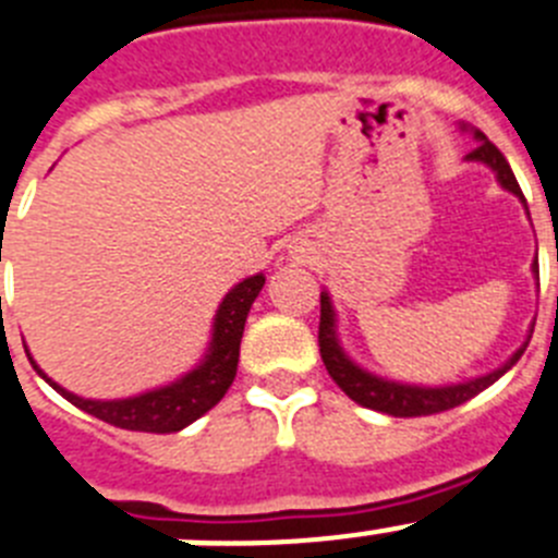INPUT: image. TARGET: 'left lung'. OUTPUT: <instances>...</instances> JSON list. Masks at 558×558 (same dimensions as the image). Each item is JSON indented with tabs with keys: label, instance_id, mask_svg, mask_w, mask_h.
Returning <instances> with one entry per match:
<instances>
[{
	"label": "left lung",
	"instance_id": "left-lung-1",
	"mask_svg": "<svg viewBox=\"0 0 558 558\" xmlns=\"http://www.w3.org/2000/svg\"><path fill=\"white\" fill-rule=\"evenodd\" d=\"M474 140H477V148L472 154H466V159L472 162H486L494 173H497V182H500L506 191H511L513 196H522L520 185H517V177H513L511 165L506 162V157L500 154V148L494 143H488V137L483 132L474 129ZM527 210V207H525ZM534 275L539 280V266L534 264ZM534 333V328H531ZM319 356L326 362V371L348 399H353L356 404L371 407V410H379V413L396 415V418H415V415H435L444 413V410H452V407L463 404V401L474 399L477 393H483L488 385L500 379L502 373L511 371L520 356L525 353L531 337L522 342V348H517L511 360L506 362L497 371L486 373V376H477V379L460 381V385H444V387H418V385H401V381H387L381 376H373V373L362 371L356 362H351L342 351L337 339V314H333L331 298L328 292L319 294Z\"/></svg>",
	"mask_w": 558,
	"mask_h": 558
}]
</instances>
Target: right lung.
<instances>
[{"label": "right lung", "instance_id": "1", "mask_svg": "<svg viewBox=\"0 0 558 558\" xmlns=\"http://www.w3.org/2000/svg\"><path fill=\"white\" fill-rule=\"evenodd\" d=\"M264 283V275H252V278L241 280L239 286H232L227 298L221 300L216 319H213V339L205 360L198 362L191 373H185L182 379L148 390V393L132 396V399H81V396L70 393L52 379H47V373L33 362L31 351L27 348L24 351H27V360L33 362L38 376L50 381L52 390H58L70 404L81 407L84 413L95 415L111 426H120V429H132V433H179L196 418H202L207 410H213L230 390L235 371H239V348L241 337H244L246 314H250Z\"/></svg>", "mask_w": 558, "mask_h": 558}]
</instances>
